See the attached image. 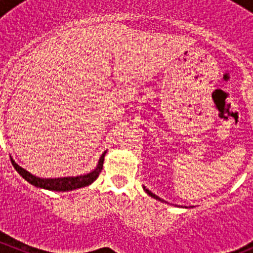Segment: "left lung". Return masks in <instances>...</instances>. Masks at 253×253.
Listing matches in <instances>:
<instances>
[{"instance_id": "8db88e82", "label": "left lung", "mask_w": 253, "mask_h": 253, "mask_svg": "<svg viewBox=\"0 0 253 253\" xmlns=\"http://www.w3.org/2000/svg\"><path fill=\"white\" fill-rule=\"evenodd\" d=\"M143 188H144V191H145V192L148 193V195H149V196H152V197H153V198H155V200H159V201H162V202H163V200H162V198H159V197H158L157 195H154V193H152V192H150V191L148 190V188H145V187H143Z\"/></svg>"}]
</instances>
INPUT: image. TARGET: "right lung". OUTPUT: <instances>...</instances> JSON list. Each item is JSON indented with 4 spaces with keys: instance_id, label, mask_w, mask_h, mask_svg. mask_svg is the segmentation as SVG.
I'll return each mask as SVG.
<instances>
[{
    "instance_id": "add662e5",
    "label": "right lung",
    "mask_w": 253,
    "mask_h": 253,
    "mask_svg": "<svg viewBox=\"0 0 253 253\" xmlns=\"http://www.w3.org/2000/svg\"><path fill=\"white\" fill-rule=\"evenodd\" d=\"M106 152H104L101 154L100 159H99L98 165H96L95 169L91 172L86 175H81V176H71V177H57V178H42L38 177V176L30 174L29 171H27L25 169L20 168L19 165L16 164L13 159H11L12 165L14 167V169L19 172V175L22 176L23 178L28 181L29 183L34 185L35 187L45 188V190L50 191H72L77 190V188L85 187V186H89L90 183H93L94 181L98 178L99 174L103 170V164H104V157H105Z\"/></svg>"
}]
</instances>
